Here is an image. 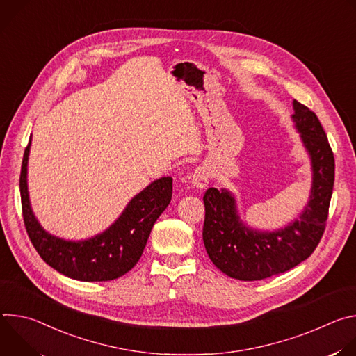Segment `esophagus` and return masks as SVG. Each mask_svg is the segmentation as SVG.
I'll list each match as a JSON object with an SVG mask.
<instances>
[{"label": "esophagus", "instance_id": "esophagus-1", "mask_svg": "<svg viewBox=\"0 0 356 356\" xmlns=\"http://www.w3.org/2000/svg\"><path fill=\"white\" fill-rule=\"evenodd\" d=\"M210 180V170L207 169V166H198L193 176H191V183L197 187V188H204L207 187Z\"/></svg>", "mask_w": 356, "mask_h": 356}]
</instances>
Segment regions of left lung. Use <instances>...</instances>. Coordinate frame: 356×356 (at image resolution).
Masks as SVG:
<instances>
[{"label":"left lung","instance_id":"1","mask_svg":"<svg viewBox=\"0 0 356 356\" xmlns=\"http://www.w3.org/2000/svg\"><path fill=\"white\" fill-rule=\"evenodd\" d=\"M293 106V120L314 172L310 201L300 218L282 231L262 234L239 222L235 200L227 190L211 187L202 197V241L213 264L229 277L253 282L284 273L312 255L325 231L335 177L334 154L316 113L297 99Z\"/></svg>","mask_w":356,"mask_h":356}]
</instances>
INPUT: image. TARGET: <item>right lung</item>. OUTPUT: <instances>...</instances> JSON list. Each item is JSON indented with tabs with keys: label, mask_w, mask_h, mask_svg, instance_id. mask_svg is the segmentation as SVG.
<instances>
[{
	"label": "right lung",
	"mask_w": 356,
	"mask_h": 356,
	"mask_svg": "<svg viewBox=\"0 0 356 356\" xmlns=\"http://www.w3.org/2000/svg\"><path fill=\"white\" fill-rule=\"evenodd\" d=\"M29 146L31 139L24 152L19 190L24 224L39 257L59 273L81 282L114 280L129 272L142 257L152 227L169 206L172 177H162L135 195L106 232L81 242L63 241L43 231L32 214L26 187Z\"/></svg>",
	"instance_id": "add662e5"
}]
</instances>
